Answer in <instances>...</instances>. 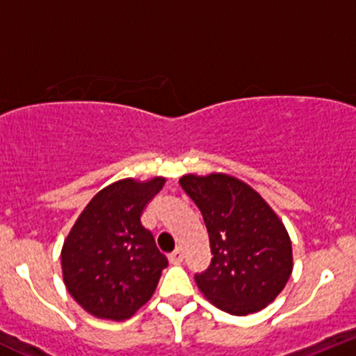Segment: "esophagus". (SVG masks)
Returning <instances> with one entry per match:
<instances>
[{
	"mask_svg": "<svg viewBox=\"0 0 356 356\" xmlns=\"http://www.w3.org/2000/svg\"><path fill=\"white\" fill-rule=\"evenodd\" d=\"M168 261H170L172 264H181V262L184 261V254H182L181 248H177V250H174L172 254H168Z\"/></svg>",
	"mask_w": 356,
	"mask_h": 356,
	"instance_id": "esophagus-1",
	"label": "esophagus"
}]
</instances>
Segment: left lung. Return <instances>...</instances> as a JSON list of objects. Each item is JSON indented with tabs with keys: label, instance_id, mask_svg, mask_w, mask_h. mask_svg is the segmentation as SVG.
Masks as SVG:
<instances>
[{
	"label": "left lung",
	"instance_id": "left-lung-1",
	"mask_svg": "<svg viewBox=\"0 0 356 356\" xmlns=\"http://www.w3.org/2000/svg\"><path fill=\"white\" fill-rule=\"evenodd\" d=\"M179 184L209 231L212 261L195 275L200 291L231 315L261 312L292 273V245L282 220L257 191L231 175L189 174Z\"/></svg>",
	"mask_w": 356,
	"mask_h": 356
}]
</instances>
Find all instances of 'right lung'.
Instances as JSON below:
<instances>
[{
    "label": "right lung",
    "instance_id": "1",
    "mask_svg": "<svg viewBox=\"0 0 356 356\" xmlns=\"http://www.w3.org/2000/svg\"><path fill=\"white\" fill-rule=\"evenodd\" d=\"M163 184V177H154L108 186L90 200L65 238L64 284L90 315L127 320L153 296L168 261L140 216Z\"/></svg>",
    "mask_w": 356,
    "mask_h": 356
}]
</instances>
